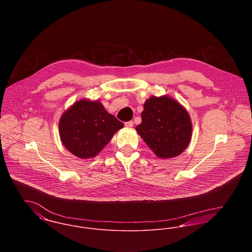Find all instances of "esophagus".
<instances>
[{"label":"esophagus","instance_id":"obj_1","mask_svg":"<svg viewBox=\"0 0 252 252\" xmlns=\"http://www.w3.org/2000/svg\"><path fill=\"white\" fill-rule=\"evenodd\" d=\"M133 122L132 121H129V122H126V124H125V126H126V127H128V128H131L133 127Z\"/></svg>","mask_w":252,"mask_h":252}]
</instances>
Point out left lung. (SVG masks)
Returning a JSON list of instances; mask_svg holds the SVG:
<instances>
[{
    "instance_id": "left-lung-1",
    "label": "left lung",
    "mask_w": 252,
    "mask_h": 252,
    "mask_svg": "<svg viewBox=\"0 0 252 252\" xmlns=\"http://www.w3.org/2000/svg\"><path fill=\"white\" fill-rule=\"evenodd\" d=\"M136 130L157 157L170 158L189 145L192 123L188 111L176 100L151 96L144 103L142 123Z\"/></svg>"
}]
</instances>
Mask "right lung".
<instances>
[{
  "instance_id": "1",
  "label": "right lung",
  "mask_w": 252,
  "mask_h": 252,
  "mask_svg": "<svg viewBox=\"0 0 252 252\" xmlns=\"http://www.w3.org/2000/svg\"><path fill=\"white\" fill-rule=\"evenodd\" d=\"M124 124L109 114L99 101L82 99L67 109L60 120L63 145L80 158H94Z\"/></svg>"
}]
</instances>
